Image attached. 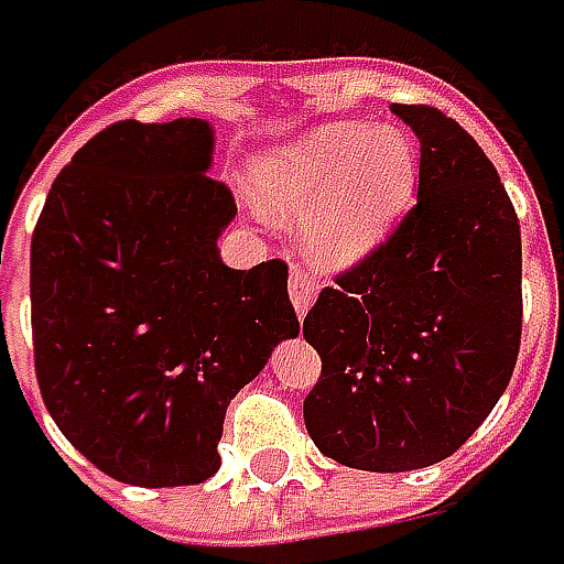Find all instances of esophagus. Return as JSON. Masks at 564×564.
Masks as SVG:
<instances>
[{"label": "esophagus", "instance_id": "obj_1", "mask_svg": "<svg viewBox=\"0 0 564 564\" xmlns=\"http://www.w3.org/2000/svg\"><path fill=\"white\" fill-rule=\"evenodd\" d=\"M289 297H292V304H295L297 317H304V314H307V307L317 301V285H314V279H311V275H304L301 269H295V272H292V279H289Z\"/></svg>", "mask_w": 564, "mask_h": 564}]
</instances>
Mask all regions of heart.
Instances as JSON below:
<instances>
[{
	"label": "heart",
	"mask_w": 564,
	"mask_h": 564,
	"mask_svg": "<svg viewBox=\"0 0 564 564\" xmlns=\"http://www.w3.org/2000/svg\"><path fill=\"white\" fill-rule=\"evenodd\" d=\"M260 212L304 225L317 267L346 269L378 250L419 186V152L400 129L339 120L269 149L250 167Z\"/></svg>",
	"instance_id": "1"
}]
</instances>
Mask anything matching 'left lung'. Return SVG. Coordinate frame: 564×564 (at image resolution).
Here are the masks:
<instances>
[{
  "label": "left lung",
  "instance_id": "1",
  "mask_svg": "<svg viewBox=\"0 0 564 564\" xmlns=\"http://www.w3.org/2000/svg\"><path fill=\"white\" fill-rule=\"evenodd\" d=\"M422 145L419 199L304 317L324 368L304 425L336 464H441L501 400L521 349V225L486 152L425 104L390 107Z\"/></svg>",
  "mask_w": 564,
  "mask_h": 564
}]
</instances>
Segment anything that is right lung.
<instances>
[{
    "label": "right lung",
    "instance_id": "obj_1",
    "mask_svg": "<svg viewBox=\"0 0 564 564\" xmlns=\"http://www.w3.org/2000/svg\"><path fill=\"white\" fill-rule=\"evenodd\" d=\"M215 129L123 120L53 181L31 238L41 397L100 473L145 489L218 473L225 409L295 339L289 267L231 269L238 215L209 177Z\"/></svg>",
    "mask_w": 564,
    "mask_h": 564
}]
</instances>
